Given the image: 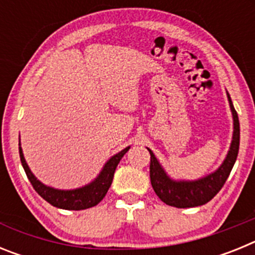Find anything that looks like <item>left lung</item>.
I'll return each mask as SVG.
<instances>
[{"mask_svg": "<svg viewBox=\"0 0 255 255\" xmlns=\"http://www.w3.org/2000/svg\"><path fill=\"white\" fill-rule=\"evenodd\" d=\"M230 108L233 112L234 119V134L233 141L230 145L224 163L221 164L218 170L213 173H209L206 177H202L195 181H175L167 176L158 159L150 149V166L149 176L152 182L153 190L163 203L176 208H190V207L203 206L208 203L212 198L217 194L226 182L230 172L235 164L236 157L239 153V144H240V124H239L238 112L234 108L233 101L227 93Z\"/></svg>", "mask_w": 255, "mask_h": 255, "instance_id": "left-lung-1", "label": "left lung"}]
</instances>
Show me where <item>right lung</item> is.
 Masks as SVG:
<instances>
[{
  "label": "right lung",
  "instance_id": "obj_1",
  "mask_svg": "<svg viewBox=\"0 0 255 255\" xmlns=\"http://www.w3.org/2000/svg\"><path fill=\"white\" fill-rule=\"evenodd\" d=\"M129 148L130 147L125 148V149L119 152L117 154L112 155L94 181L83 186V188L74 189V190H58V189L49 188V186L42 184L31 173L30 168L28 167L25 158H24V154H22L21 147H19V153L20 161H21L26 176H28L29 181L33 185L34 190L37 191L40 197L43 198L44 200H47L53 207H57V208L67 209V211H82V209H87L97 206L105 198L108 189L111 186L112 180H114V173L117 164L121 161L124 154L129 150Z\"/></svg>",
  "mask_w": 255,
  "mask_h": 255
}]
</instances>
